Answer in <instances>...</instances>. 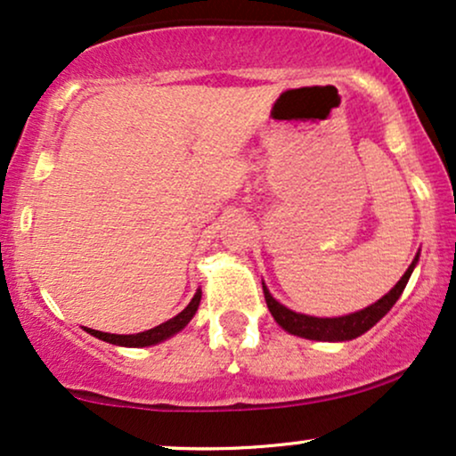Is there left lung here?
<instances>
[{
    "label": "left lung",
    "mask_w": 456,
    "mask_h": 456,
    "mask_svg": "<svg viewBox=\"0 0 456 456\" xmlns=\"http://www.w3.org/2000/svg\"><path fill=\"white\" fill-rule=\"evenodd\" d=\"M419 261V255L414 256L411 267L406 269V273L402 275V280L391 288V290L383 298H379L377 303L370 305V307L357 311V314L343 315V318H314V315H303L297 314V311H290L284 305H280L273 297L269 295L267 288L263 286L265 301H267V307L273 315L275 322L288 330L290 334H297V337L303 338H314V341H351V338L360 337L366 330L377 324L379 320L383 318L387 311L394 307L397 298H400L402 292L411 280V273L414 265Z\"/></svg>",
    "instance_id": "obj_1"
}]
</instances>
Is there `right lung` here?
Masks as SVG:
<instances>
[{
    "mask_svg": "<svg viewBox=\"0 0 456 456\" xmlns=\"http://www.w3.org/2000/svg\"><path fill=\"white\" fill-rule=\"evenodd\" d=\"M200 298H201V292L198 290L195 292V297L191 298V303H189L187 307L181 311V314L175 315V318L168 322H164V324L151 328V330L138 332V334H109V332L86 328V332H90L92 337L101 338V341H107L111 345H122V347H147V345H155V343L164 341V338L172 337V334H176L178 330H183V328L189 324V320L195 315V311H198Z\"/></svg>",
    "mask_w": 456,
    "mask_h": 456,
    "instance_id": "1",
    "label": "right lung"
}]
</instances>
